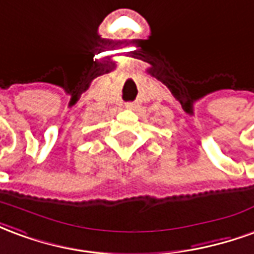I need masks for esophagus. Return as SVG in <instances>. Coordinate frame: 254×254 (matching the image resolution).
Wrapping results in <instances>:
<instances>
[{
  "label": "esophagus",
  "instance_id": "34e87169",
  "mask_svg": "<svg viewBox=\"0 0 254 254\" xmlns=\"http://www.w3.org/2000/svg\"><path fill=\"white\" fill-rule=\"evenodd\" d=\"M135 107H136L135 104H127V108H129V109H134Z\"/></svg>",
  "mask_w": 254,
  "mask_h": 254
}]
</instances>
